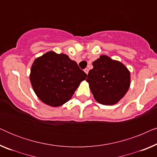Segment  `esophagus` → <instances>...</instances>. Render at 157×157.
<instances>
[{
    "label": "esophagus",
    "mask_w": 157,
    "mask_h": 157,
    "mask_svg": "<svg viewBox=\"0 0 157 157\" xmlns=\"http://www.w3.org/2000/svg\"><path fill=\"white\" fill-rule=\"evenodd\" d=\"M83 71H84V72H85L86 74H89V69H88V68H85V69L83 70Z\"/></svg>",
    "instance_id": "1"
}]
</instances>
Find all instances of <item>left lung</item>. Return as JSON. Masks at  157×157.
I'll use <instances>...</instances> for the list:
<instances>
[{"label": "left lung", "mask_w": 157, "mask_h": 157, "mask_svg": "<svg viewBox=\"0 0 157 157\" xmlns=\"http://www.w3.org/2000/svg\"><path fill=\"white\" fill-rule=\"evenodd\" d=\"M86 81L96 101L104 105L117 104L127 93L130 72L125 65L106 55L94 61Z\"/></svg>", "instance_id": "8db88e82"}]
</instances>
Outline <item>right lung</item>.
I'll return each mask as SVG.
<instances>
[{
    "instance_id": "right-lung-1",
    "label": "right lung",
    "mask_w": 157,
    "mask_h": 157,
    "mask_svg": "<svg viewBox=\"0 0 157 157\" xmlns=\"http://www.w3.org/2000/svg\"><path fill=\"white\" fill-rule=\"evenodd\" d=\"M86 76L68 56L51 51L35 59L29 78L37 97L48 106L58 107L71 98Z\"/></svg>"
}]
</instances>
